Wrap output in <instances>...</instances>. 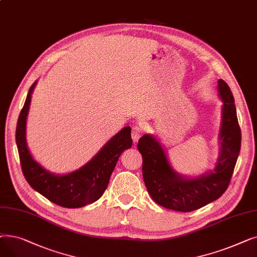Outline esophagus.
Instances as JSON below:
<instances>
[{"label": "esophagus", "mask_w": 257, "mask_h": 257, "mask_svg": "<svg viewBox=\"0 0 257 257\" xmlns=\"http://www.w3.org/2000/svg\"><path fill=\"white\" fill-rule=\"evenodd\" d=\"M132 140L134 143H138L142 137V128L140 126H134L132 128Z\"/></svg>", "instance_id": "34e87169"}]
</instances>
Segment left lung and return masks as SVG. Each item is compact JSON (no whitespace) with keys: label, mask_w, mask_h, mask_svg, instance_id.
Here are the masks:
<instances>
[{"label":"left lung","mask_w":257,"mask_h":257,"mask_svg":"<svg viewBox=\"0 0 257 257\" xmlns=\"http://www.w3.org/2000/svg\"><path fill=\"white\" fill-rule=\"evenodd\" d=\"M223 103L219 131V156L212 170L188 177L173 168L156 136L145 134L138 144L143 156V177L148 193L160 206L190 212L219 199L227 190L240 150V129L232 92L224 80L218 81Z\"/></svg>","instance_id":"1"}]
</instances>
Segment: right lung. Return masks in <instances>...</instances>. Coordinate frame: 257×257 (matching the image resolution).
Here are the masks:
<instances>
[{
    "instance_id": "obj_1",
    "label": "right lung",
    "mask_w": 257,
    "mask_h": 257,
    "mask_svg": "<svg viewBox=\"0 0 257 257\" xmlns=\"http://www.w3.org/2000/svg\"><path fill=\"white\" fill-rule=\"evenodd\" d=\"M36 84L37 80L27 94L16 132L24 176L34 191L59 206L79 208L93 203L107 188L120 154L131 148V128L126 126L119 130L88 163L78 170L66 174L52 173L34 159L27 145V116Z\"/></svg>"
}]
</instances>
